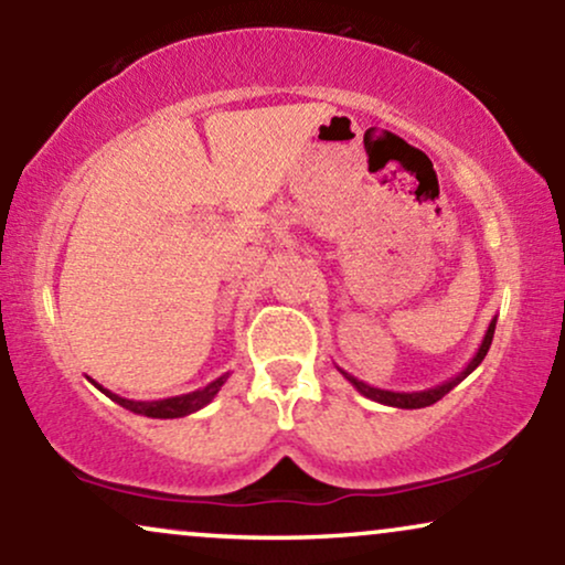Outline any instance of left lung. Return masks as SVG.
Listing matches in <instances>:
<instances>
[{"instance_id": "1", "label": "left lung", "mask_w": 565, "mask_h": 565, "mask_svg": "<svg viewBox=\"0 0 565 565\" xmlns=\"http://www.w3.org/2000/svg\"><path fill=\"white\" fill-rule=\"evenodd\" d=\"M494 329H497V319H491L489 329H486V334H483V340H481V345H478L476 355H472V359L468 361V366H465L459 374H454L451 380L440 382V385H436V387H427V391H412V393L382 391V387H374V385H369V382H364V380L353 377V374L345 372V369H340V366H337V369H340L342 377H345L350 385L355 387V391H359L361 395H366V398L377 401V404L395 406V408H425V406H433V404H436V401L444 398V395L449 393V391H454V387H457L459 382L468 377V374L476 372L478 364H481V361L486 359V353H489L491 340H494Z\"/></svg>"}]
</instances>
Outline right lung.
I'll list each match as a JSON object with an SVG mask.
<instances>
[{
    "label": "right lung",
    "mask_w": 565,
    "mask_h": 565,
    "mask_svg": "<svg viewBox=\"0 0 565 565\" xmlns=\"http://www.w3.org/2000/svg\"><path fill=\"white\" fill-rule=\"evenodd\" d=\"M225 380H228V374H220L217 380H212L210 385L199 387V391L183 393V395H172V398H161V401L121 398V395L106 391V387L97 385V382H95V387H97V391L106 393L108 398L116 401L119 406L129 408L132 414H142V417H153V419H178V417H188V414L199 412V408H204L206 404H210V401L220 393V387L225 385Z\"/></svg>",
    "instance_id": "1"
}]
</instances>
